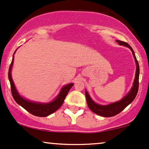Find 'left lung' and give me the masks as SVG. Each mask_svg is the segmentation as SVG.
<instances>
[{"mask_svg":"<svg viewBox=\"0 0 149 149\" xmlns=\"http://www.w3.org/2000/svg\"><path fill=\"white\" fill-rule=\"evenodd\" d=\"M116 42L119 44L120 45H123V46L127 47L130 49V50L132 51V54H133V56L134 58L136 65H137V69H136L135 77H134L133 86H132V88L130 89V92H129L125 97H123V99L120 100V101H118V102L111 103V104H107V105H100V104H97V103L94 102L93 101V100L91 98L88 92L86 91V99L87 104H88L89 109L91 110L93 112L96 113V114L104 117L113 116H115V115L119 113L120 111H123L127 105H129V104L134 100V99L135 98L136 95H137V94L138 88H139V66L137 58H136L134 51L132 49V47H131L127 42L120 41V40H116Z\"/></svg>","mask_w":149,"mask_h":149,"instance_id":"1","label":"left lung"}]
</instances>
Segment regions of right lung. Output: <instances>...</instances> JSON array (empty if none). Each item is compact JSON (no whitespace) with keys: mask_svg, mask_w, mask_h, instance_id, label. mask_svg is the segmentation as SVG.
<instances>
[{"mask_svg":"<svg viewBox=\"0 0 149 149\" xmlns=\"http://www.w3.org/2000/svg\"><path fill=\"white\" fill-rule=\"evenodd\" d=\"M14 53V54H15ZM14 61V55L12 57V61L11 64L10 65L8 72V78L10 82V86H11V92L12 97L16 102L21 105L23 108H24L26 111H29L31 114L34 115L36 116L40 117H45L52 114V113L55 112L57 109H58L61 107L63 103L64 102V100L65 98L66 95H68L70 89L74 84H69L64 86L62 89L61 90V92L56 97V99L52 102L49 103H40V102H34L28 100L23 97L19 94L17 92V89L15 88V86L14 84L13 80H12L11 70L12 65H13Z\"/></svg>","mask_w":149,"mask_h":149,"instance_id":"obj_1","label":"right lung"}]
</instances>
